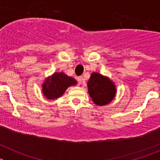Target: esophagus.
Returning a JSON list of instances; mask_svg holds the SVG:
<instances>
[{"mask_svg": "<svg viewBox=\"0 0 160 160\" xmlns=\"http://www.w3.org/2000/svg\"><path fill=\"white\" fill-rule=\"evenodd\" d=\"M77 81L79 84H83L84 83V78H83L82 76H79L77 78Z\"/></svg>", "mask_w": 160, "mask_h": 160, "instance_id": "34e87169", "label": "esophagus"}]
</instances>
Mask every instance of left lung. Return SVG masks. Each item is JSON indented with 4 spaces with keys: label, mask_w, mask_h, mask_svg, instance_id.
<instances>
[{
    "label": "left lung",
    "mask_w": 160,
    "mask_h": 160,
    "mask_svg": "<svg viewBox=\"0 0 160 160\" xmlns=\"http://www.w3.org/2000/svg\"><path fill=\"white\" fill-rule=\"evenodd\" d=\"M88 93L96 105H107L114 99L116 87L110 78L100 73H91L88 82Z\"/></svg>",
    "instance_id": "left-lung-1"
}]
</instances>
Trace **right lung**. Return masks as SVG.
<instances>
[{"mask_svg":"<svg viewBox=\"0 0 160 160\" xmlns=\"http://www.w3.org/2000/svg\"><path fill=\"white\" fill-rule=\"evenodd\" d=\"M77 84V81L69 77L63 72L54 73L53 75L46 78L42 84V93L48 99H57L65 93L69 87Z\"/></svg>","mask_w":160,"mask_h":160,"instance_id":"1","label":"right lung"}]
</instances>
